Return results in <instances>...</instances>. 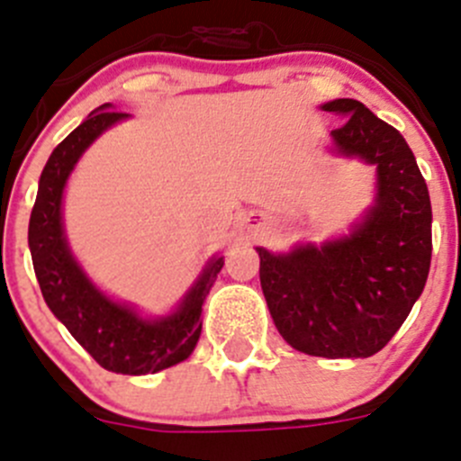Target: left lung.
<instances>
[{
  "label": "left lung",
  "mask_w": 461,
  "mask_h": 461,
  "mask_svg": "<svg viewBox=\"0 0 461 461\" xmlns=\"http://www.w3.org/2000/svg\"><path fill=\"white\" fill-rule=\"evenodd\" d=\"M322 111L334 154L375 166V197L350 231L289 252H259L270 316L295 350L328 359H364L391 341L423 294L432 259V206L425 179L398 129L357 100Z\"/></svg>",
  "instance_id": "8db88e82"
}]
</instances>
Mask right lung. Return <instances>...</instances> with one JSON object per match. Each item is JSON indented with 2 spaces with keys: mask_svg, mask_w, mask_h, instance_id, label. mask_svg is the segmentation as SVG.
I'll return each mask as SVG.
<instances>
[{
  "mask_svg": "<svg viewBox=\"0 0 461 461\" xmlns=\"http://www.w3.org/2000/svg\"><path fill=\"white\" fill-rule=\"evenodd\" d=\"M127 118L129 113H120L113 104H102L56 145L38 182L29 221V250L47 307L77 343L106 371L148 375L175 366L195 350L202 332V304L222 270L225 257H211L177 307L166 316H143L131 304L106 295L86 275L68 243L63 193L86 149L106 129Z\"/></svg>",
  "mask_w": 461,
  "mask_h": 461,
  "instance_id": "obj_1",
  "label": "right lung"
}]
</instances>
